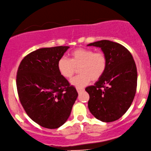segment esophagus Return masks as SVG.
Wrapping results in <instances>:
<instances>
[{
    "label": "esophagus",
    "mask_w": 151,
    "mask_h": 151,
    "mask_svg": "<svg viewBox=\"0 0 151 151\" xmlns=\"http://www.w3.org/2000/svg\"><path fill=\"white\" fill-rule=\"evenodd\" d=\"M77 91L78 93H79H79H81L82 91H84V90L82 89V88H77Z\"/></svg>",
    "instance_id": "esophagus-1"
}]
</instances>
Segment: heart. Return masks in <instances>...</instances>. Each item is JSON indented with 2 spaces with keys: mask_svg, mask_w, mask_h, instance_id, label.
Returning <instances> with one entry per match:
<instances>
[{
  "mask_svg": "<svg viewBox=\"0 0 151 151\" xmlns=\"http://www.w3.org/2000/svg\"><path fill=\"white\" fill-rule=\"evenodd\" d=\"M107 65L106 55L102 51L94 52L93 49L79 48L72 51L70 59L61 58L58 62V70L65 79H69L79 69V75L73 78L70 83L81 88L90 81H97L104 74Z\"/></svg>",
  "mask_w": 151,
  "mask_h": 151,
  "instance_id": "b5f03b06",
  "label": "heart"
}]
</instances>
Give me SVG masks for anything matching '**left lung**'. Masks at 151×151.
<instances>
[{"label": "left lung", "mask_w": 151, "mask_h": 151, "mask_svg": "<svg viewBox=\"0 0 151 151\" xmlns=\"http://www.w3.org/2000/svg\"><path fill=\"white\" fill-rule=\"evenodd\" d=\"M87 46L100 47L106 55V69L94 86L86 88L89 111L102 122L119 119L131 106L137 90V71L130 52L120 44L100 40Z\"/></svg>", "instance_id": "1"}]
</instances>
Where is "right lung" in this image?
I'll list each match as a JSON object with an SVG mask.
<instances>
[{"label":"right lung","instance_id":"add662e5","mask_svg":"<svg viewBox=\"0 0 151 151\" xmlns=\"http://www.w3.org/2000/svg\"><path fill=\"white\" fill-rule=\"evenodd\" d=\"M70 48H41L30 53L18 68L17 88L28 116L40 126L56 129L67 121L78 96L58 70V62Z\"/></svg>","mask_w":151,"mask_h":151}]
</instances>
